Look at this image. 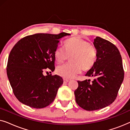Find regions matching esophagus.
<instances>
[{
  "label": "esophagus",
  "mask_w": 130,
  "mask_h": 130,
  "mask_svg": "<svg viewBox=\"0 0 130 130\" xmlns=\"http://www.w3.org/2000/svg\"><path fill=\"white\" fill-rule=\"evenodd\" d=\"M63 81H64V83H67L69 80L67 79H63Z\"/></svg>",
  "instance_id": "34e87169"
}]
</instances>
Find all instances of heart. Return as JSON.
Returning <instances> with one entry per match:
<instances>
[{"instance_id": "b5f03b06", "label": "heart", "mask_w": 130, "mask_h": 130, "mask_svg": "<svg viewBox=\"0 0 130 130\" xmlns=\"http://www.w3.org/2000/svg\"><path fill=\"white\" fill-rule=\"evenodd\" d=\"M65 49L58 46L55 49L54 58L58 63H62L70 56L71 62L58 66L56 73L64 79H71L85 70L91 69L97 59L96 50L93 44L79 37H72L64 43Z\"/></svg>"}]
</instances>
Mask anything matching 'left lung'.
<instances>
[{
  "label": "left lung",
  "mask_w": 130,
  "mask_h": 130,
  "mask_svg": "<svg viewBox=\"0 0 130 130\" xmlns=\"http://www.w3.org/2000/svg\"><path fill=\"white\" fill-rule=\"evenodd\" d=\"M97 59L85 76L93 80L77 81L74 91L76 102L86 111H95L109 105L115 100L124 77L122 58L114 44L99 37L94 39Z\"/></svg>",
  "instance_id": "obj_1"
}]
</instances>
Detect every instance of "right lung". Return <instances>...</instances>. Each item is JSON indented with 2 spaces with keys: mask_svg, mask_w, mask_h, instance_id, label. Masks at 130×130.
Instances as JSON below:
<instances>
[{
  "mask_svg": "<svg viewBox=\"0 0 130 130\" xmlns=\"http://www.w3.org/2000/svg\"><path fill=\"white\" fill-rule=\"evenodd\" d=\"M70 34H35L21 39L8 57L7 75L19 102L34 108H43L54 101L63 80L58 75L44 76L55 69L54 51L60 39Z\"/></svg>",
  "mask_w": 130,
  "mask_h": 130,
  "instance_id": "right-lung-1",
  "label": "right lung"
}]
</instances>
